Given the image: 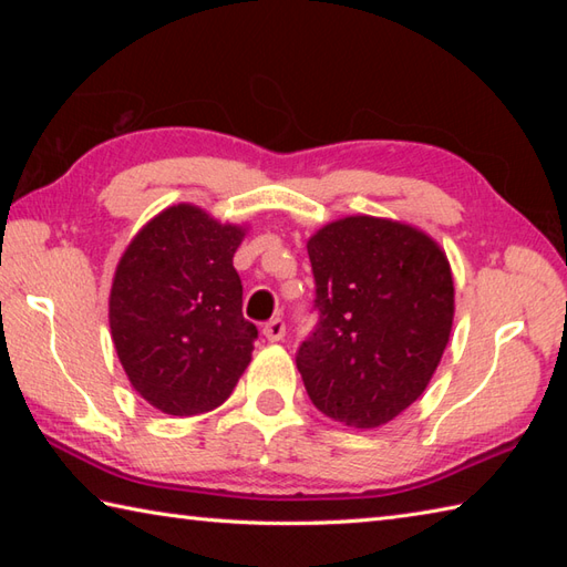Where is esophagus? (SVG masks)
<instances>
[{"instance_id":"34e87169","label":"esophagus","mask_w":567,"mask_h":567,"mask_svg":"<svg viewBox=\"0 0 567 567\" xmlns=\"http://www.w3.org/2000/svg\"><path fill=\"white\" fill-rule=\"evenodd\" d=\"M262 336H265V339H268L270 343L282 341V339H285V321H282V319L268 321V323H265V327H262Z\"/></svg>"}]
</instances>
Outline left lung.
Segmentation results:
<instances>
[{"instance_id": "8db88e82", "label": "left lung", "mask_w": 567, "mask_h": 567, "mask_svg": "<svg viewBox=\"0 0 567 567\" xmlns=\"http://www.w3.org/2000/svg\"><path fill=\"white\" fill-rule=\"evenodd\" d=\"M319 323L297 368L319 412L378 429L414 404L436 372L455 315L445 250L419 226L351 214L307 240Z\"/></svg>"}]
</instances>
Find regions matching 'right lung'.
Returning <instances> with one entry per match:
<instances>
[{
    "instance_id": "obj_1",
    "label": "right lung",
    "mask_w": 567,
    "mask_h": 567,
    "mask_svg": "<svg viewBox=\"0 0 567 567\" xmlns=\"http://www.w3.org/2000/svg\"><path fill=\"white\" fill-rule=\"evenodd\" d=\"M248 224H221L192 202L155 214L128 240L110 290L118 363L163 414L197 416L228 400L258 329L244 319L234 252Z\"/></svg>"
}]
</instances>
